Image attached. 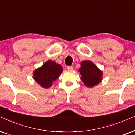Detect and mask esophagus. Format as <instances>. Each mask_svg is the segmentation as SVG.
Segmentation results:
<instances>
[{
	"label": "esophagus",
	"mask_w": 135,
	"mask_h": 135,
	"mask_svg": "<svg viewBox=\"0 0 135 135\" xmlns=\"http://www.w3.org/2000/svg\"><path fill=\"white\" fill-rule=\"evenodd\" d=\"M67 69H68V70L71 71V70H73V66H68V67H67Z\"/></svg>",
	"instance_id": "34e87169"
}]
</instances>
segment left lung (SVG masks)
I'll list each match as a JSON object with an SVG mask.
<instances>
[{
	"mask_svg": "<svg viewBox=\"0 0 135 135\" xmlns=\"http://www.w3.org/2000/svg\"><path fill=\"white\" fill-rule=\"evenodd\" d=\"M78 71L81 80L88 88L94 87L102 80V71L91 61H82Z\"/></svg>",
	"mask_w": 135,
	"mask_h": 135,
	"instance_id": "8db88e82",
	"label": "left lung"
}]
</instances>
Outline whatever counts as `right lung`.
I'll list each match as a JSON object with an SVG mask.
<instances>
[{
	"instance_id": "1",
	"label": "right lung",
	"mask_w": 135,
	"mask_h": 135,
	"mask_svg": "<svg viewBox=\"0 0 135 135\" xmlns=\"http://www.w3.org/2000/svg\"><path fill=\"white\" fill-rule=\"evenodd\" d=\"M62 71L63 69L60 64L49 60L33 71V78L41 87L49 88Z\"/></svg>"
}]
</instances>
